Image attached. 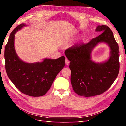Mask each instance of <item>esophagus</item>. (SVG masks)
Returning <instances> with one entry per match:
<instances>
[{
  "label": "esophagus",
  "instance_id": "obj_1",
  "mask_svg": "<svg viewBox=\"0 0 126 126\" xmlns=\"http://www.w3.org/2000/svg\"><path fill=\"white\" fill-rule=\"evenodd\" d=\"M69 63H70L69 60H68L67 58H66V59H65V63H66V65H68V64H69Z\"/></svg>",
  "mask_w": 126,
  "mask_h": 126
}]
</instances>
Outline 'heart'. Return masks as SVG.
I'll use <instances>...</instances> for the list:
<instances>
[{
    "label": "heart",
    "instance_id": "b5f03b06",
    "mask_svg": "<svg viewBox=\"0 0 126 126\" xmlns=\"http://www.w3.org/2000/svg\"><path fill=\"white\" fill-rule=\"evenodd\" d=\"M83 37H81V38H80V40L82 41V40H83Z\"/></svg>",
    "mask_w": 126,
    "mask_h": 126
}]
</instances>
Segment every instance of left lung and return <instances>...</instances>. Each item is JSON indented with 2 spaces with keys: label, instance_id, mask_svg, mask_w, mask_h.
<instances>
[{
  "label": "left lung",
  "instance_id": "obj_1",
  "mask_svg": "<svg viewBox=\"0 0 126 126\" xmlns=\"http://www.w3.org/2000/svg\"><path fill=\"white\" fill-rule=\"evenodd\" d=\"M95 30L100 33L99 36L86 44L75 45L64 52L70 62L72 88L76 94L83 97H92L104 93L115 81L119 71V46L111 30L106 25H98ZM100 43L107 44L110 52L107 60L99 63L91 59V54Z\"/></svg>",
  "mask_w": 126,
  "mask_h": 126
}]
</instances>
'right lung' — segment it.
<instances>
[{
  "label": "right lung",
  "mask_w": 126,
  "mask_h": 126,
  "mask_svg": "<svg viewBox=\"0 0 126 126\" xmlns=\"http://www.w3.org/2000/svg\"><path fill=\"white\" fill-rule=\"evenodd\" d=\"M25 24L15 28L5 47V67L9 78L21 92L29 96H43L50 88L59 72L65 65V58H45L43 62L28 63L17 55L15 49V35Z\"/></svg>",
  "instance_id": "obj_1"
}]
</instances>
